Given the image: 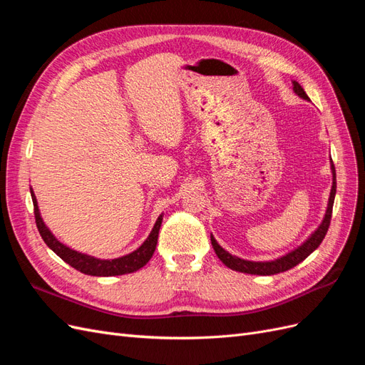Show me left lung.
I'll use <instances>...</instances> for the list:
<instances>
[{
  "mask_svg": "<svg viewBox=\"0 0 365 365\" xmlns=\"http://www.w3.org/2000/svg\"><path fill=\"white\" fill-rule=\"evenodd\" d=\"M292 90L298 97H302L303 101H309V97L304 93L302 85L295 81H292ZM330 169H332V189H330V196H329V202H327L323 222L318 225V228L303 242L300 247H297L295 250L289 251L288 254H284V256H282L279 259H274L269 262H254V260L240 259L237 256H233V254H230L228 251H225L217 244L216 239L212 235L210 236V239H212V245H213V250L216 252V256L219 257V260L222 262L230 269L245 272V274H254V275L279 274L283 271H288V269L297 267L300 262H303L309 256V254H312L319 247V244H322L326 233H327V230H329V225H330V217H332V208H334L335 193H336V173H335V165H334L332 160H330Z\"/></svg>",
  "mask_w": 365,
  "mask_h": 365,
  "instance_id": "1",
  "label": "left lung"
}]
</instances>
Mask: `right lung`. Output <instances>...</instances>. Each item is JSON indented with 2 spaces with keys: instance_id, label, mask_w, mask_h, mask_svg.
Here are the masks:
<instances>
[{
  "instance_id": "add662e5",
  "label": "right lung",
  "mask_w": 365,
  "mask_h": 365,
  "mask_svg": "<svg viewBox=\"0 0 365 365\" xmlns=\"http://www.w3.org/2000/svg\"><path fill=\"white\" fill-rule=\"evenodd\" d=\"M30 193H31L33 207H35L36 227L39 230L41 237L43 239V242H46L47 247L51 251L56 252L65 263H68L74 269L88 275H96V277H113V275H123V274L138 271L140 268L145 267L153 256V251L157 248L158 231L163 222V215L158 216L155 225H153L150 231V235L135 251H132L126 254V256L117 257V259H97L94 256H88V254L71 250L70 247L63 245L62 242H59L56 237H54V235L48 230V227L43 224V220L41 217L38 201H36L35 193H33V189H30Z\"/></svg>"
}]
</instances>
